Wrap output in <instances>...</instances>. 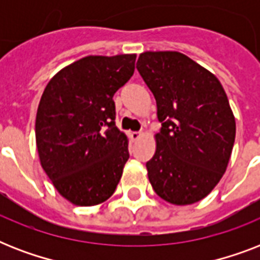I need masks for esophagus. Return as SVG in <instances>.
<instances>
[{
  "label": "esophagus",
  "instance_id": "obj_1",
  "mask_svg": "<svg viewBox=\"0 0 260 260\" xmlns=\"http://www.w3.org/2000/svg\"><path fill=\"white\" fill-rule=\"evenodd\" d=\"M129 136H131V139H132V140L135 142V140H138V139L142 136V132H131Z\"/></svg>",
  "mask_w": 260,
  "mask_h": 260
}]
</instances>
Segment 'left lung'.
I'll return each mask as SVG.
<instances>
[{
    "label": "left lung",
    "instance_id": "8db88e82",
    "mask_svg": "<svg viewBox=\"0 0 260 260\" xmlns=\"http://www.w3.org/2000/svg\"><path fill=\"white\" fill-rule=\"evenodd\" d=\"M162 122L146 165L152 189L174 205L201 201L224 175L236 122L221 83L177 51H147L136 63Z\"/></svg>",
    "mask_w": 260,
    "mask_h": 260
}]
</instances>
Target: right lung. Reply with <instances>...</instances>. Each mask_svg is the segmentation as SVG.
Here are the masks:
<instances>
[{"label":"right lung","instance_id":"right-lung-1","mask_svg":"<svg viewBox=\"0 0 260 260\" xmlns=\"http://www.w3.org/2000/svg\"><path fill=\"white\" fill-rule=\"evenodd\" d=\"M135 60V54L85 56L43 91L35 125L40 165L74 205L106 201L120 182L129 152L114 122L113 95L134 75Z\"/></svg>","mask_w":260,"mask_h":260}]
</instances>
